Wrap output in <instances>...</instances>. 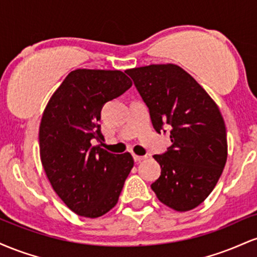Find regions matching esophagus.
Here are the masks:
<instances>
[{"label":"esophagus","mask_w":257,"mask_h":257,"mask_svg":"<svg viewBox=\"0 0 257 257\" xmlns=\"http://www.w3.org/2000/svg\"><path fill=\"white\" fill-rule=\"evenodd\" d=\"M133 157H134V161L135 162H141V161H144V159L147 158L146 156H137V155H134V156H133Z\"/></svg>","instance_id":"34e87169"}]
</instances>
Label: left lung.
<instances>
[{
    "label": "left lung",
    "instance_id": "8db88e82",
    "mask_svg": "<svg viewBox=\"0 0 257 257\" xmlns=\"http://www.w3.org/2000/svg\"><path fill=\"white\" fill-rule=\"evenodd\" d=\"M125 72L149 107L153 128L158 133L170 128L173 145L153 156L162 172L151 188L174 210H192L211 193L225 168L222 114L202 85L178 65H149Z\"/></svg>",
    "mask_w": 257,
    "mask_h": 257
}]
</instances>
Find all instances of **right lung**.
Listing matches in <instances>:
<instances>
[{
  "label": "right lung",
  "mask_w": 257,
  "mask_h": 257,
  "mask_svg": "<svg viewBox=\"0 0 257 257\" xmlns=\"http://www.w3.org/2000/svg\"><path fill=\"white\" fill-rule=\"evenodd\" d=\"M118 70L78 69L54 91L40 124V156L53 190L79 216H102L117 204L134 159L114 155L104 141L100 112L132 87Z\"/></svg>",
  "instance_id": "obj_1"
}]
</instances>
